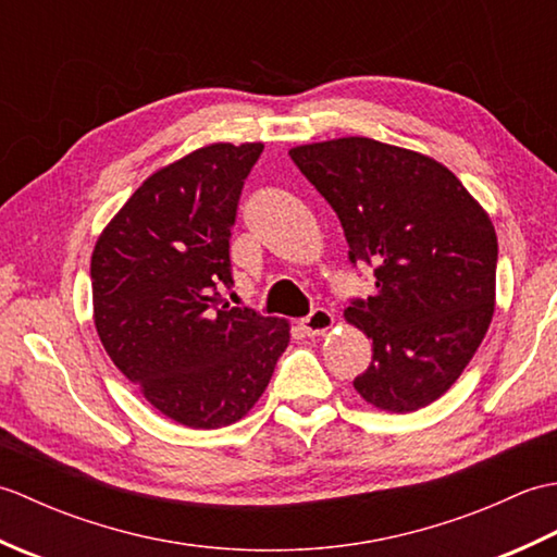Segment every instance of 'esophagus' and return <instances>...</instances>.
I'll list each match as a JSON object with an SVG mask.
<instances>
[{
  "label": "esophagus",
  "mask_w": 557,
  "mask_h": 557,
  "mask_svg": "<svg viewBox=\"0 0 557 557\" xmlns=\"http://www.w3.org/2000/svg\"><path fill=\"white\" fill-rule=\"evenodd\" d=\"M333 323H335V315L330 313L327 309H313L309 315L306 318H301V330L309 337H315V335H323V333H327L330 327H333Z\"/></svg>",
  "instance_id": "esophagus-1"
}]
</instances>
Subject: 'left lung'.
<instances>
[{"label":"left lung","mask_w":557,"mask_h":557,"mask_svg":"<svg viewBox=\"0 0 557 557\" xmlns=\"http://www.w3.org/2000/svg\"><path fill=\"white\" fill-rule=\"evenodd\" d=\"M289 158L337 212L349 263L371 265L375 294L347 321L373 342L357 393L385 411L445 395L474 357L495 304L498 236L441 162L373 138L299 146Z\"/></svg>","instance_id":"obj_1"}]
</instances>
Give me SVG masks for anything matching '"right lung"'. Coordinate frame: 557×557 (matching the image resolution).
I'll return each mask as SVG.
<instances>
[{
    "instance_id": "right-lung-1",
    "label": "right lung",
    "mask_w": 557,
    "mask_h": 557,
    "mask_svg": "<svg viewBox=\"0 0 557 557\" xmlns=\"http://www.w3.org/2000/svg\"><path fill=\"white\" fill-rule=\"evenodd\" d=\"M263 144H215L138 186L90 260L104 351L152 407L188 429L246 417L289 345V325L230 306V236Z\"/></svg>"
}]
</instances>
